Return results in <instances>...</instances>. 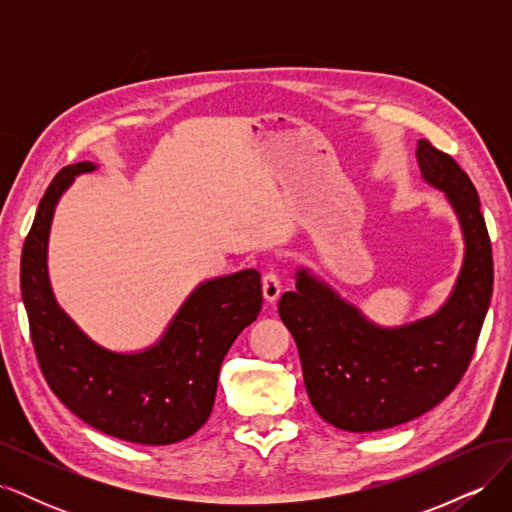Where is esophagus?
Listing matches in <instances>:
<instances>
[{"instance_id": "34e87169", "label": "esophagus", "mask_w": 512, "mask_h": 512, "mask_svg": "<svg viewBox=\"0 0 512 512\" xmlns=\"http://www.w3.org/2000/svg\"><path fill=\"white\" fill-rule=\"evenodd\" d=\"M282 282H280V275H277L275 271H267L265 275H262V294H265V299L269 303H275L277 299H280L282 294Z\"/></svg>"}]
</instances>
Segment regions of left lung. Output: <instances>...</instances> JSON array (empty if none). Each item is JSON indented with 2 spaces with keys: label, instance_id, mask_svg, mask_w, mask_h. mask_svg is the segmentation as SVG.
<instances>
[{
  "label": "left lung",
  "instance_id": "1",
  "mask_svg": "<svg viewBox=\"0 0 512 512\" xmlns=\"http://www.w3.org/2000/svg\"><path fill=\"white\" fill-rule=\"evenodd\" d=\"M416 160L423 179L453 205L466 241L457 284L438 312L382 329L305 269L277 305L297 342L309 401L344 431L389 429L438 406L466 374L489 309L491 241L474 183L429 141H418Z\"/></svg>",
  "mask_w": 512,
  "mask_h": 512
}]
</instances>
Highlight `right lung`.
Segmentation results:
<instances>
[{
  "label": "right lung",
  "instance_id": "add662e5",
  "mask_svg": "<svg viewBox=\"0 0 512 512\" xmlns=\"http://www.w3.org/2000/svg\"><path fill=\"white\" fill-rule=\"evenodd\" d=\"M91 170V162L59 170L23 243L21 292L36 359L57 399L87 425L134 444H175L207 423L224 356L260 314V273L245 269L200 284L160 342L143 352L119 354L91 342L57 305L46 269L57 200Z\"/></svg>",
  "mask_w": 512,
  "mask_h": 512
}]
</instances>
